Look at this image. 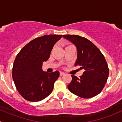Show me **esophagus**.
Segmentation results:
<instances>
[{"label":"esophagus","instance_id":"esophagus-1","mask_svg":"<svg viewBox=\"0 0 122 122\" xmlns=\"http://www.w3.org/2000/svg\"><path fill=\"white\" fill-rule=\"evenodd\" d=\"M64 74H65V73H64V72H60V76H63V75H64Z\"/></svg>","mask_w":122,"mask_h":122}]
</instances>
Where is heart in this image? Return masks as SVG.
Here are the masks:
<instances>
[{
    "label": "heart",
    "mask_w": 122,
    "mask_h": 122,
    "mask_svg": "<svg viewBox=\"0 0 122 122\" xmlns=\"http://www.w3.org/2000/svg\"><path fill=\"white\" fill-rule=\"evenodd\" d=\"M73 46V45H67V46H66V48H68V47H70V46Z\"/></svg>",
    "instance_id": "heart-1"
}]
</instances>
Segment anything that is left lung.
Returning a JSON list of instances; mask_svg holds the SVG:
<instances>
[{
    "mask_svg": "<svg viewBox=\"0 0 122 122\" xmlns=\"http://www.w3.org/2000/svg\"><path fill=\"white\" fill-rule=\"evenodd\" d=\"M64 38L72 42L77 49V59L75 66L84 69L78 78L72 75L68 85L69 90L81 98H92L99 94L104 88L109 70L104 55L93 42L83 36L64 35Z\"/></svg>",
    "mask_w": 122,
    "mask_h": 122,
    "instance_id": "8db88e82",
    "label": "left lung"
}]
</instances>
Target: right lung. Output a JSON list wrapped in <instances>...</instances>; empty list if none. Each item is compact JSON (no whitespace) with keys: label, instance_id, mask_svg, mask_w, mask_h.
I'll use <instances>...</instances> for the list:
<instances>
[{"label":"right lung","instance_id":"right-lung-1","mask_svg":"<svg viewBox=\"0 0 122 122\" xmlns=\"http://www.w3.org/2000/svg\"><path fill=\"white\" fill-rule=\"evenodd\" d=\"M62 35H44L33 39L18 54L12 68V77L23 98L38 102L48 96L60 76L58 71H42V63L50 58L54 44Z\"/></svg>","mask_w":122,"mask_h":122}]
</instances>
